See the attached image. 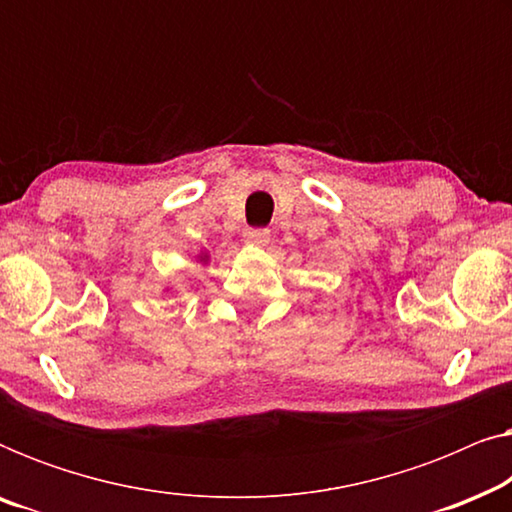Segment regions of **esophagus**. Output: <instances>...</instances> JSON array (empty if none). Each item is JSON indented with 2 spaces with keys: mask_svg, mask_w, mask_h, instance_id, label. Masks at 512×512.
<instances>
[{
  "mask_svg": "<svg viewBox=\"0 0 512 512\" xmlns=\"http://www.w3.org/2000/svg\"><path fill=\"white\" fill-rule=\"evenodd\" d=\"M244 240L251 244H265L270 240V230L268 228H247L244 230Z\"/></svg>",
  "mask_w": 512,
  "mask_h": 512,
  "instance_id": "1",
  "label": "esophagus"
}]
</instances>
